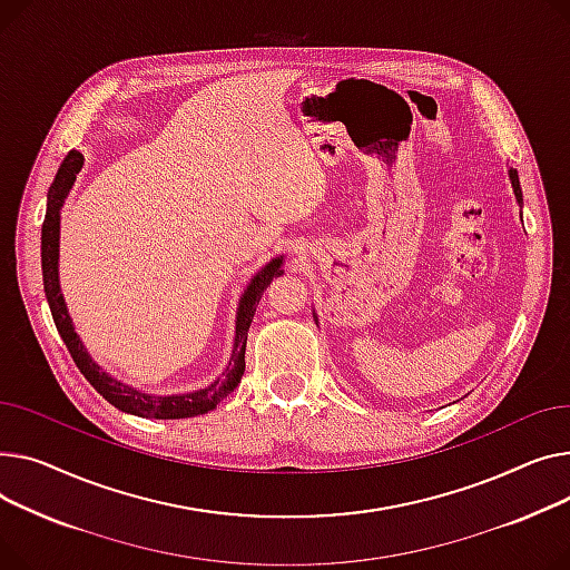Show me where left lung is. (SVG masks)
Instances as JSON below:
<instances>
[{
    "label": "left lung",
    "mask_w": 570,
    "mask_h": 570,
    "mask_svg": "<svg viewBox=\"0 0 570 570\" xmlns=\"http://www.w3.org/2000/svg\"><path fill=\"white\" fill-rule=\"evenodd\" d=\"M509 175H511V184H513V193H515V197H518V203H522V190H520V179H518V173H515V170H511Z\"/></svg>",
    "instance_id": "8db88e82"
}]
</instances>
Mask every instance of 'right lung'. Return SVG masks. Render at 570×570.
<instances>
[{
    "mask_svg": "<svg viewBox=\"0 0 570 570\" xmlns=\"http://www.w3.org/2000/svg\"><path fill=\"white\" fill-rule=\"evenodd\" d=\"M82 167V156L78 151H69V156L63 158V163L59 165L57 177L48 190V212H46V220H43V229H41V266H43V287H46V296L50 304V313L55 320V326L59 331L61 341L69 347L78 371L85 375V380L104 395L110 405H115L121 412L136 414V416H147V419H190V416H199L207 414L212 410H216V405L220 403L223 397H227L237 384L242 382L244 375V354H246V338H248V328L255 315V308L259 304V298L264 294V289L269 287V283L283 274L281 264L283 257L272 259L264 269L250 281L248 289L244 292V298L239 304V313H237V336H234V350H232V358L229 365L225 367L223 377H218L212 386L199 389L195 393H186V395H149L142 391L130 389L117 380H112L110 375H106L100 367L89 358V354L85 352L80 338L76 336L73 324L69 313H66L63 298L59 294V276H57V257H59V209L63 197L69 195L76 175L80 173Z\"/></svg>",
    "mask_w": 570,
    "mask_h": 570,
    "instance_id": "right-lung-1",
    "label": "right lung"
}]
</instances>
